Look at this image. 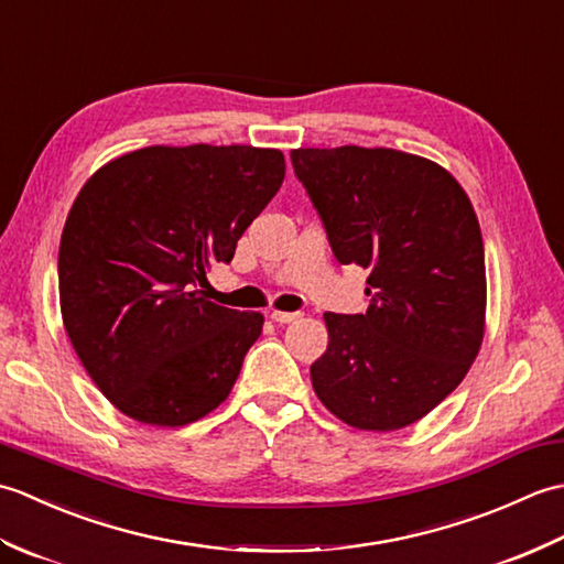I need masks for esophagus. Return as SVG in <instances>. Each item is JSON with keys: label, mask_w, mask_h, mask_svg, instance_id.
I'll use <instances>...</instances> for the list:
<instances>
[{"label": "esophagus", "mask_w": 564, "mask_h": 564, "mask_svg": "<svg viewBox=\"0 0 564 564\" xmlns=\"http://www.w3.org/2000/svg\"><path fill=\"white\" fill-rule=\"evenodd\" d=\"M297 317H301L297 313H281V310H273V313H271V319L279 322V325H285V322H293Z\"/></svg>", "instance_id": "34e87169"}]
</instances>
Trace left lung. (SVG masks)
<instances>
[{
	"instance_id": "1",
	"label": "left lung",
	"mask_w": 564,
	"mask_h": 564,
	"mask_svg": "<svg viewBox=\"0 0 564 564\" xmlns=\"http://www.w3.org/2000/svg\"><path fill=\"white\" fill-rule=\"evenodd\" d=\"M334 257L368 269L366 315L325 313L317 398L364 431L414 424L460 386L485 334V247L470 198L416 154L291 152Z\"/></svg>"
}]
</instances>
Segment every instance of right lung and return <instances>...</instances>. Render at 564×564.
<instances>
[{
  "mask_svg": "<svg viewBox=\"0 0 564 564\" xmlns=\"http://www.w3.org/2000/svg\"><path fill=\"white\" fill-rule=\"evenodd\" d=\"M285 176L281 150L142 148L94 174L57 254L67 337L123 414L184 426L225 402L263 317L206 301L213 263Z\"/></svg>",
  "mask_w": 564,
  "mask_h": 564,
  "instance_id": "1",
  "label": "right lung"
}]
</instances>
